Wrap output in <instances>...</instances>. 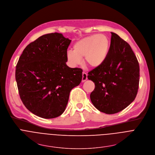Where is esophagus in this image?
Returning a JSON list of instances; mask_svg holds the SVG:
<instances>
[{"label":"esophagus","instance_id":"esophagus-1","mask_svg":"<svg viewBox=\"0 0 155 155\" xmlns=\"http://www.w3.org/2000/svg\"><path fill=\"white\" fill-rule=\"evenodd\" d=\"M87 74H86V72H83V74H82V81H83V82L87 80Z\"/></svg>","mask_w":155,"mask_h":155}]
</instances>
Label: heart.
I'll use <instances>...</instances> for the list:
<instances>
[{"label":"heart","instance_id":"heart-1","mask_svg":"<svg viewBox=\"0 0 155 155\" xmlns=\"http://www.w3.org/2000/svg\"><path fill=\"white\" fill-rule=\"evenodd\" d=\"M110 47V39L105 35L95 34L83 38L74 45V50L68 51L66 57L72 66H77L84 57L85 64L90 68L100 66L105 61Z\"/></svg>","mask_w":155,"mask_h":155}]
</instances>
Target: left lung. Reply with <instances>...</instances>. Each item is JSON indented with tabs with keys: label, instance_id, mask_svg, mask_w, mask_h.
Returning <instances> with one entry per match:
<instances>
[{
	"label": "left lung",
	"instance_id": "obj_1",
	"mask_svg": "<svg viewBox=\"0 0 155 155\" xmlns=\"http://www.w3.org/2000/svg\"><path fill=\"white\" fill-rule=\"evenodd\" d=\"M139 65L130 45L111 32L108 57L88 72L95 84L90 98L94 106L107 114L119 113L135 99L139 89Z\"/></svg>",
	"mask_w": 155,
	"mask_h": 155
}]
</instances>
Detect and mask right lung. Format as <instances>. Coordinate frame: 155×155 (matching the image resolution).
Returning a JSON list of instances; mask_svg holds the SVG:
<instances>
[{"label": "right lung", "mask_w": 155, "mask_h": 155, "mask_svg": "<svg viewBox=\"0 0 155 155\" xmlns=\"http://www.w3.org/2000/svg\"><path fill=\"white\" fill-rule=\"evenodd\" d=\"M71 40L61 33L44 35L24 50L16 67L20 98L35 115L53 119L65 111L71 91L80 84L83 70L66 63Z\"/></svg>", "instance_id": "add662e5"}]
</instances>
